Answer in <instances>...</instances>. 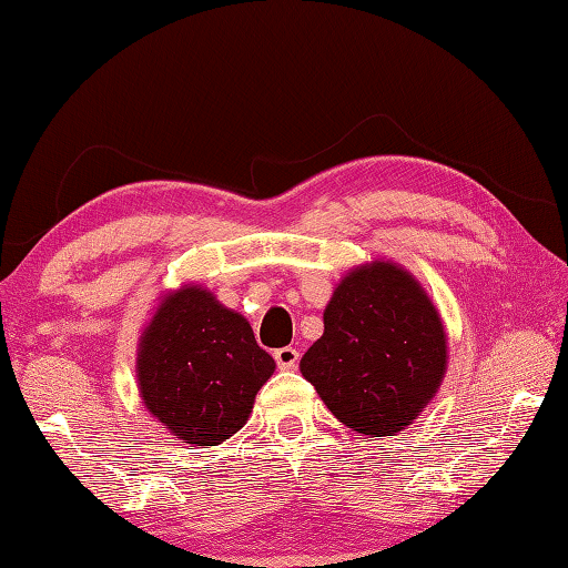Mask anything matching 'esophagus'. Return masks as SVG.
Returning a JSON list of instances; mask_svg holds the SVG:
<instances>
[{
  "mask_svg": "<svg viewBox=\"0 0 568 568\" xmlns=\"http://www.w3.org/2000/svg\"><path fill=\"white\" fill-rule=\"evenodd\" d=\"M273 358H275L277 368L295 371L297 368V361H300V352H297V348H293V346H283V348H275Z\"/></svg>",
  "mask_w": 568,
  "mask_h": 568,
  "instance_id": "obj_1",
  "label": "esophagus"
}]
</instances>
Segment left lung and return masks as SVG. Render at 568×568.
I'll use <instances>...</instances> for the list:
<instances>
[{"instance_id": "obj_1", "label": "left lung", "mask_w": 568, "mask_h": 568, "mask_svg": "<svg viewBox=\"0 0 568 568\" xmlns=\"http://www.w3.org/2000/svg\"><path fill=\"white\" fill-rule=\"evenodd\" d=\"M446 336L407 271L373 263L348 273L324 310V334L300 361L332 415L358 434L393 437L437 393Z\"/></svg>"}]
</instances>
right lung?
Here are the masks:
<instances>
[{"instance_id":"1","label":"right lung","mask_w":568,"mask_h":568,"mask_svg":"<svg viewBox=\"0 0 568 568\" xmlns=\"http://www.w3.org/2000/svg\"><path fill=\"white\" fill-rule=\"evenodd\" d=\"M273 368L248 322L200 287L168 295L139 348L143 403L197 446L222 444L246 425Z\"/></svg>"}]
</instances>
